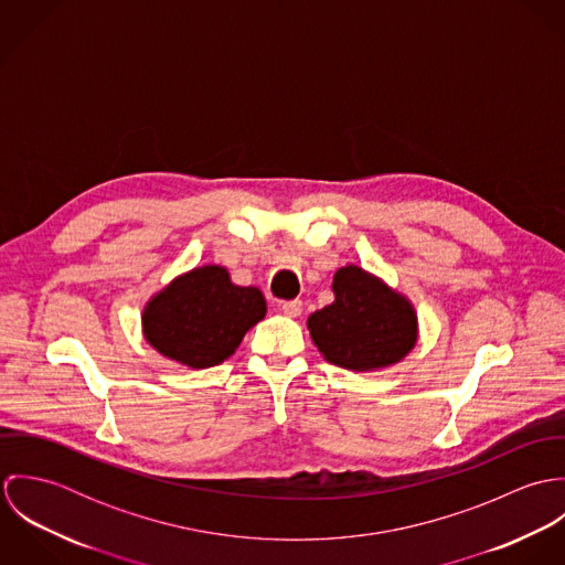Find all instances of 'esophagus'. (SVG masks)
I'll use <instances>...</instances> for the list:
<instances>
[{
  "mask_svg": "<svg viewBox=\"0 0 565 565\" xmlns=\"http://www.w3.org/2000/svg\"><path fill=\"white\" fill-rule=\"evenodd\" d=\"M280 309H282V313H285L287 318H298V316L302 313V302H300V300H285V302L280 305Z\"/></svg>",
  "mask_w": 565,
  "mask_h": 565,
  "instance_id": "1",
  "label": "esophagus"
}]
</instances>
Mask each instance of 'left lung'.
Wrapping results in <instances>:
<instances>
[{"label":"left lung","mask_w":565,"mask_h":565,"mask_svg":"<svg viewBox=\"0 0 565 565\" xmlns=\"http://www.w3.org/2000/svg\"><path fill=\"white\" fill-rule=\"evenodd\" d=\"M334 302L309 316L311 339L332 365L370 372L413 350L417 316L403 294L370 271L345 265L332 278Z\"/></svg>","instance_id":"obj_1"}]
</instances>
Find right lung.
Wrapping results in <instances>:
<instances>
[{
    "label": "right lung",
    "mask_w": 565,
    "mask_h": 565,
    "mask_svg": "<svg viewBox=\"0 0 565 565\" xmlns=\"http://www.w3.org/2000/svg\"><path fill=\"white\" fill-rule=\"evenodd\" d=\"M265 311L256 287H237L224 267L204 265L173 278L146 305L141 322L148 343L162 356L204 370L235 354Z\"/></svg>",
    "instance_id": "right-lung-1"
}]
</instances>
